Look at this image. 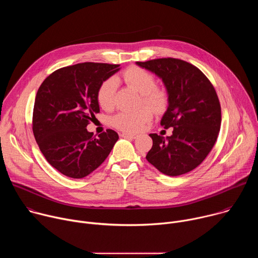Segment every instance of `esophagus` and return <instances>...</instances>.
Returning <instances> with one entry per match:
<instances>
[{
  "instance_id": "esophagus-1",
  "label": "esophagus",
  "mask_w": 258,
  "mask_h": 258,
  "mask_svg": "<svg viewBox=\"0 0 258 258\" xmlns=\"http://www.w3.org/2000/svg\"><path fill=\"white\" fill-rule=\"evenodd\" d=\"M121 137H122V138H125V139L135 140V139L138 137V135H136V134H127V133H123V134H121Z\"/></svg>"
}]
</instances>
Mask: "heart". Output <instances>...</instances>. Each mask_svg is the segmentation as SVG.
Returning <instances> with one entry per match:
<instances>
[{"instance_id": "b5f03b06", "label": "heart", "mask_w": 258, "mask_h": 258, "mask_svg": "<svg viewBox=\"0 0 258 258\" xmlns=\"http://www.w3.org/2000/svg\"><path fill=\"white\" fill-rule=\"evenodd\" d=\"M123 81L139 92L143 102L152 107L156 111L163 110L168 102V95L165 90L156 87V79L151 72L139 66H130L122 72ZM117 82L114 78L103 81L97 90V102L102 109L110 110L114 106V97ZM152 110L143 107L136 111H121L114 115L111 123L117 130L125 133L140 131L152 118Z\"/></svg>"}]
</instances>
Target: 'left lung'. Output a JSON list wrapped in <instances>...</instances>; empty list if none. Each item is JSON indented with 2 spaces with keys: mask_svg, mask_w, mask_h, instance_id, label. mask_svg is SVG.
Returning a JSON list of instances; mask_svg holds the SVG:
<instances>
[{
  "mask_svg": "<svg viewBox=\"0 0 258 258\" xmlns=\"http://www.w3.org/2000/svg\"><path fill=\"white\" fill-rule=\"evenodd\" d=\"M137 64L162 79L168 107L160 124L173 127L166 139L149 135L153 145L146 159L166 175L187 173L202 163L216 142L222 122L217 94L204 73L189 62L159 58Z\"/></svg>",
  "mask_w": 258,
  "mask_h": 258,
  "instance_id": "left-lung-1",
  "label": "left lung"
}]
</instances>
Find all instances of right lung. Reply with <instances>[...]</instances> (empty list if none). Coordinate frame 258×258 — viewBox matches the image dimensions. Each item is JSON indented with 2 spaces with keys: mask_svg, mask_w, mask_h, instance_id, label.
<instances>
[{
  "mask_svg": "<svg viewBox=\"0 0 258 258\" xmlns=\"http://www.w3.org/2000/svg\"><path fill=\"white\" fill-rule=\"evenodd\" d=\"M119 64L85 62L55 70L35 96L32 132L47 161L62 174L82 178L111 152L118 134L106 130L97 138L87 125L100 112L97 90Z\"/></svg>",
  "mask_w": 258,
  "mask_h": 258,
  "instance_id": "right-lung-1",
  "label": "right lung"
}]
</instances>
